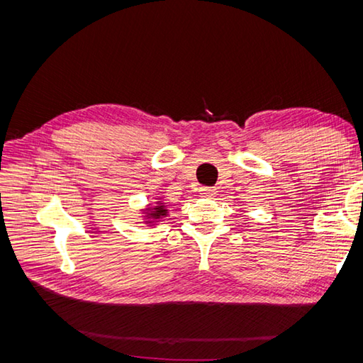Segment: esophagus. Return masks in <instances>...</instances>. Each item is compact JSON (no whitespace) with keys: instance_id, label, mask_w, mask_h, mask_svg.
I'll return each mask as SVG.
<instances>
[{"instance_id":"esophagus-1","label":"esophagus","mask_w":363,"mask_h":363,"mask_svg":"<svg viewBox=\"0 0 363 363\" xmlns=\"http://www.w3.org/2000/svg\"><path fill=\"white\" fill-rule=\"evenodd\" d=\"M200 195L203 196V199H213V196L216 195V191L213 188H201Z\"/></svg>"}]
</instances>
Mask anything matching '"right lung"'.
Segmentation results:
<instances>
[{"mask_svg":"<svg viewBox=\"0 0 363 363\" xmlns=\"http://www.w3.org/2000/svg\"><path fill=\"white\" fill-rule=\"evenodd\" d=\"M144 223L147 224H157L163 216L168 215V207L162 200H159L155 206H148L144 208Z\"/></svg>","mask_w":363,"mask_h":363,"instance_id":"1","label":"right lung"}]
</instances>
